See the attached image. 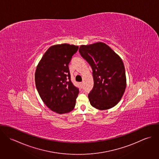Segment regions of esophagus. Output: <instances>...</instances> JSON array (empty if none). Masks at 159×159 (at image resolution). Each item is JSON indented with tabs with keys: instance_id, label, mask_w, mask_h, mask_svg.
Masks as SVG:
<instances>
[{
	"instance_id": "34e87169",
	"label": "esophagus",
	"mask_w": 159,
	"mask_h": 159,
	"mask_svg": "<svg viewBox=\"0 0 159 159\" xmlns=\"http://www.w3.org/2000/svg\"><path fill=\"white\" fill-rule=\"evenodd\" d=\"M80 85H81V86H83V82H81V83H80Z\"/></svg>"
}]
</instances>
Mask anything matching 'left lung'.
I'll return each mask as SVG.
<instances>
[{
	"label": "left lung",
	"mask_w": 159,
	"mask_h": 159,
	"mask_svg": "<svg viewBox=\"0 0 159 159\" xmlns=\"http://www.w3.org/2000/svg\"><path fill=\"white\" fill-rule=\"evenodd\" d=\"M79 52L92 69L93 87L88 95L91 105L100 110L113 108L120 100L126 88L121 58L102 42L81 45Z\"/></svg>",
	"instance_id": "8db88e82"
}]
</instances>
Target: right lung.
Masks as SVG:
<instances>
[{"label":"right lung","mask_w":159,"mask_h":159,"mask_svg":"<svg viewBox=\"0 0 159 159\" xmlns=\"http://www.w3.org/2000/svg\"><path fill=\"white\" fill-rule=\"evenodd\" d=\"M78 49V46L67 43L52 46L36 68L38 92L46 105L57 113H69L76 104L79 89L71 81L68 64Z\"/></svg>","instance_id":"obj_1"}]
</instances>
